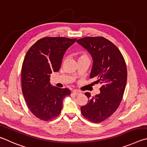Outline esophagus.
I'll return each mask as SVG.
<instances>
[{
    "mask_svg": "<svg viewBox=\"0 0 147 147\" xmlns=\"http://www.w3.org/2000/svg\"><path fill=\"white\" fill-rule=\"evenodd\" d=\"M72 93H73L74 94H75V95H79L81 94V92L80 91H79V90H74L73 91H72Z\"/></svg>",
    "mask_w": 147,
    "mask_h": 147,
    "instance_id": "esophagus-1",
    "label": "esophagus"
}]
</instances>
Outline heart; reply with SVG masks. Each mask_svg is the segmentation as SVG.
<instances>
[{
    "label": "heart",
    "mask_w": 147,
    "mask_h": 147,
    "mask_svg": "<svg viewBox=\"0 0 147 147\" xmlns=\"http://www.w3.org/2000/svg\"><path fill=\"white\" fill-rule=\"evenodd\" d=\"M81 57H88V56H87L86 53L81 52L80 53V57H79V58H81Z\"/></svg>",
    "instance_id": "1"
}]
</instances>
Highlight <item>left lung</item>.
I'll use <instances>...</instances> for the list:
<instances>
[{
  "label": "left lung",
  "mask_w": 147,
  "mask_h": 147,
  "mask_svg": "<svg viewBox=\"0 0 147 147\" xmlns=\"http://www.w3.org/2000/svg\"><path fill=\"white\" fill-rule=\"evenodd\" d=\"M93 58L90 78L100 83V94L91 97L85 95L88 102L81 107L83 116L90 121H104L116 111L122 101L127 80L125 61L119 49L111 41L102 37H86L77 40Z\"/></svg>",
  "instance_id": "obj_1"
}]
</instances>
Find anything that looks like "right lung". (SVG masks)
<instances>
[{"label": "right lung", "instance_id": "obj_1", "mask_svg": "<svg viewBox=\"0 0 147 147\" xmlns=\"http://www.w3.org/2000/svg\"><path fill=\"white\" fill-rule=\"evenodd\" d=\"M77 38L46 37L27 51L22 66V92L31 112L38 119L50 121L58 116L68 88L52 86L50 74L59 70L65 51Z\"/></svg>", "mask_w": 147, "mask_h": 147}]
</instances>
